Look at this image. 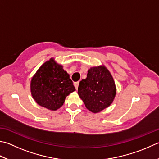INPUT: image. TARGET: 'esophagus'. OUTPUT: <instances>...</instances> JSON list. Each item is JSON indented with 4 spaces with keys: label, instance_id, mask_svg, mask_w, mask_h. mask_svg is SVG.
Here are the masks:
<instances>
[{
    "label": "esophagus",
    "instance_id": "obj_1",
    "mask_svg": "<svg viewBox=\"0 0 159 159\" xmlns=\"http://www.w3.org/2000/svg\"><path fill=\"white\" fill-rule=\"evenodd\" d=\"M78 85H79V82H78L74 83V86H75V87L76 89H77V88H78Z\"/></svg>",
    "mask_w": 159,
    "mask_h": 159
}]
</instances>
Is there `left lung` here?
<instances>
[{"instance_id":"left-lung-1","label":"left lung","mask_w":159,"mask_h":159,"mask_svg":"<svg viewBox=\"0 0 159 159\" xmlns=\"http://www.w3.org/2000/svg\"><path fill=\"white\" fill-rule=\"evenodd\" d=\"M116 93L115 82L111 75L104 66L93 67L87 77L80 81L78 94L86 107L98 113L112 103Z\"/></svg>"}]
</instances>
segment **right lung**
I'll return each mask as SVG.
<instances>
[{
	"label": "right lung",
	"mask_w": 159,
	"mask_h": 159,
	"mask_svg": "<svg viewBox=\"0 0 159 159\" xmlns=\"http://www.w3.org/2000/svg\"><path fill=\"white\" fill-rule=\"evenodd\" d=\"M30 87L36 102L52 111L60 108L66 97L75 91L69 75L53 59L39 68L32 77Z\"/></svg>",
	"instance_id": "obj_1"
}]
</instances>
